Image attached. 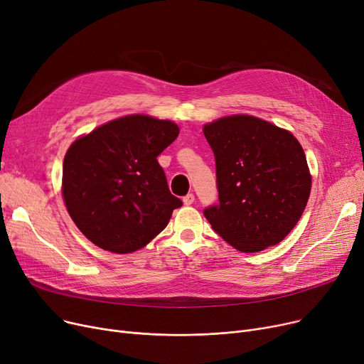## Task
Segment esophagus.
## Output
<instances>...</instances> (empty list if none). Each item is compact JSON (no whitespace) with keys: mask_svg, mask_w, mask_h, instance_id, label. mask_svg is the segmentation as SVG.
Returning a JSON list of instances; mask_svg holds the SVG:
<instances>
[{"mask_svg":"<svg viewBox=\"0 0 364 364\" xmlns=\"http://www.w3.org/2000/svg\"><path fill=\"white\" fill-rule=\"evenodd\" d=\"M183 202L184 205H192L195 202V195L193 193H187L184 198H183Z\"/></svg>","mask_w":364,"mask_h":364,"instance_id":"esophagus-1","label":"esophagus"}]
</instances>
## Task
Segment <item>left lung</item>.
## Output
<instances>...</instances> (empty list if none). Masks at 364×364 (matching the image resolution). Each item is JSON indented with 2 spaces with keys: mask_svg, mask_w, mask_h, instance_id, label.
<instances>
[{
  "mask_svg": "<svg viewBox=\"0 0 364 364\" xmlns=\"http://www.w3.org/2000/svg\"><path fill=\"white\" fill-rule=\"evenodd\" d=\"M215 156L220 202L203 215L227 243L258 252L280 243L307 205L311 176L289 131L247 114L203 127Z\"/></svg>",
  "mask_w": 364,
  "mask_h": 364,
  "instance_id": "left-lung-1",
  "label": "left lung"
}]
</instances>
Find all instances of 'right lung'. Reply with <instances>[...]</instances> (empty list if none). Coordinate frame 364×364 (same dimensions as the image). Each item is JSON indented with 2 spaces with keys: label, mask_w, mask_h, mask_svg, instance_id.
<instances>
[{
  "label": "right lung",
  "mask_w": 364,
  "mask_h": 364,
  "mask_svg": "<svg viewBox=\"0 0 364 364\" xmlns=\"http://www.w3.org/2000/svg\"><path fill=\"white\" fill-rule=\"evenodd\" d=\"M178 132L171 121L129 114L73 141L62 190L70 218L88 240L129 254L164 230L183 202L171 195L156 158Z\"/></svg>",
  "instance_id": "1"
}]
</instances>
